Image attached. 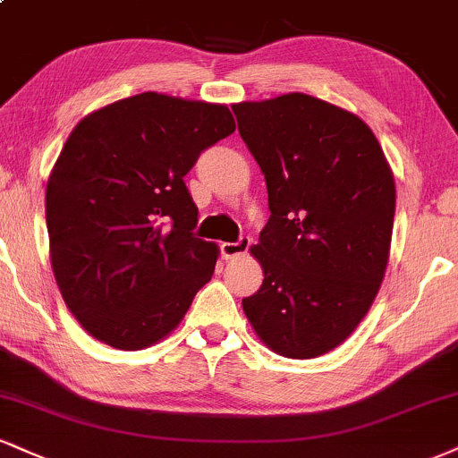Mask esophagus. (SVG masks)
Wrapping results in <instances>:
<instances>
[{
  "mask_svg": "<svg viewBox=\"0 0 458 458\" xmlns=\"http://www.w3.org/2000/svg\"><path fill=\"white\" fill-rule=\"evenodd\" d=\"M222 256L225 258V260H230V258H236V256H243V253L250 250V239L247 236H241L236 243H222Z\"/></svg>",
  "mask_w": 458,
  "mask_h": 458,
  "instance_id": "esophagus-1",
  "label": "esophagus"
}]
</instances>
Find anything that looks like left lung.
<instances>
[{"label": "left lung", "instance_id": "left-lung-1", "mask_svg": "<svg viewBox=\"0 0 458 458\" xmlns=\"http://www.w3.org/2000/svg\"><path fill=\"white\" fill-rule=\"evenodd\" d=\"M233 110L271 208L250 247L264 279L243 311L275 354L318 358L354 333L384 282L393 170L365 121L319 98L284 93Z\"/></svg>", "mask_w": 458, "mask_h": 458}]
</instances>
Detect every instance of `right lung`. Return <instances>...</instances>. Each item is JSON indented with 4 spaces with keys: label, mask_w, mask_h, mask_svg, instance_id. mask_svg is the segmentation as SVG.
<instances>
[{
    "label": "right lung",
    "mask_w": 458,
    "mask_h": 458,
    "mask_svg": "<svg viewBox=\"0 0 458 458\" xmlns=\"http://www.w3.org/2000/svg\"><path fill=\"white\" fill-rule=\"evenodd\" d=\"M236 130L225 104L147 91L82 117L47 183L51 267L93 339L142 350L179 327L219 247L191 234L183 176Z\"/></svg>",
    "instance_id": "obj_1"
}]
</instances>
